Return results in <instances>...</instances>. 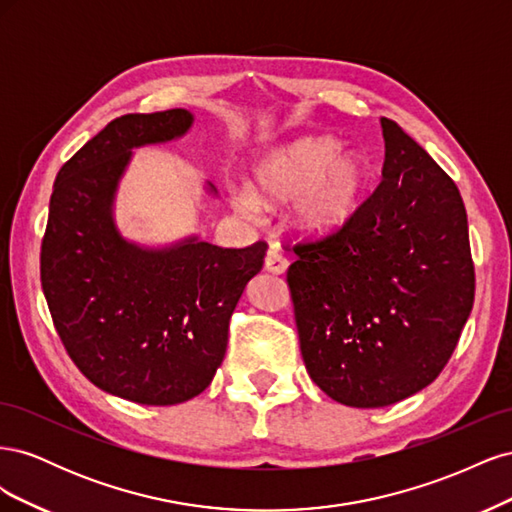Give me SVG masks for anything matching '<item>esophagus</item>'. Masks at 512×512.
<instances>
[{
    "label": "esophagus",
    "mask_w": 512,
    "mask_h": 512,
    "mask_svg": "<svg viewBox=\"0 0 512 512\" xmlns=\"http://www.w3.org/2000/svg\"><path fill=\"white\" fill-rule=\"evenodd\" d=\"M265 269L269 273L282 275L288 269V258L280 250H277V247H271V250L267 252V258H265Z\"/></svg>",
    "instance_id": "obj_1"
}]
</instances>
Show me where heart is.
I'll list each match as a JSON object with an SVG mask.
<instances>
[{
  "mask_svg": "<svg viewBox=\"0 0 512 512\" xmlns=\"http://www.w3.org/2000/svg\"><path fill=\"white\" fill-rule=\"evenodd\" d=\"M369 168L356 153L339 151L331 138H303L271 151L254 166L252 192H237L235 205L252 215L262 205L294 200L292 220L307 237L342 230L361 207Z\"/></svg>",
  "mask_w": 512,
  "mask_h": 512,
  "instance_id": "b5f03b06",
  "label": "heart"
}]
</instances>
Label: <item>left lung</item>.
<instances>
[{
	"instance_id": "8db88e82",
	"label": "left lung",
	"mask_w": 512,
	"mask_h": 512,
	"mask_svg": "<svg viewBox=\"0 0 512 512\" xmlns=\"http://www.w3.org/2000/svg\"><path fill=\"white\" fill-rule=\"evenodd\" d=\"M382 181L335 235L292 245L286 273L307 374L331 399L382 408L440 376L474 305L455 181L382 117Z\"/></svg>"
}]
</instances>
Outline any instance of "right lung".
<instances>
[{
  "label": "right lung",
  "mask_w": 512,
  "mask_h": 512,
  "mask_svg": "<svg viewBox=\"0 0 512 512\" xmlns=\"http://www.w3.org/2000/svg\"><path fill=\"white\" fill-rule=\"evenodd\" d=\"M192 121L185 108L113 119L61 166L51 194L40 280L57 335L89 382L134 404L175 406L207 389L267 254L265 241L145 250L119 235L113 198L132 149L173 141Z\"/></svg>",
  "instance_id": "obj_1"
}]
</instances>
